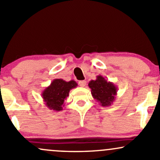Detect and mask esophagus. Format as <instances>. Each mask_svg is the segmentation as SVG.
<instances>
[{
  "mask_svg": "<svg viewBox=\"0 0 160 160\" xmlns=\"http://www.w3.org/2000/svg\"><path fill=\"white\" fill-rule=\"evenodd\" d=\"M78 83L81 87H84L86 86V84H87V81L86 80H80V81H79Z\"/></svg>",
  "mask_w": 160,
  "mask_h": 160,
  "instance_id": "obj_1",
  "label": "esophagus"
}]
</instances>
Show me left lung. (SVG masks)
Instances as JSON below:
<instances>
[{"label": "left lung", "instance_id": "1", "mask_svg": "<svg viewBox=\"0 0 160 160\" xmlns=\"http://www.w3.org/2000/svg\"><path fill=\"white\" fill-rule=\"evenodd\" d=\"M91 89L93 99L103 107L110 106L115 100L118 88L110 81H107L102 75L96 77L95 80H90L88 84Z\"/></svg>", "mask_w": 160, "mask_h": 160}]
</instances>
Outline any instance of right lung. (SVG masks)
Here are the masks:
<instances>
[{"label":"right lung","mask_w":160,"mask_h":160,"mask_svg":"<svg viewBox=\"0 0 160 160\" xmlns=\"http://www.w3.org/2000/svg\"><path fill=\"white\" fill-rule=\"evenodd\" d=\"M77 87V83L74 80L67 82L62 79H54L42 92L45 106L51 110L62 111L64 102L69 96L70 90Z\"/></svg>","instance_id":"add662e5"}]
</instances>
